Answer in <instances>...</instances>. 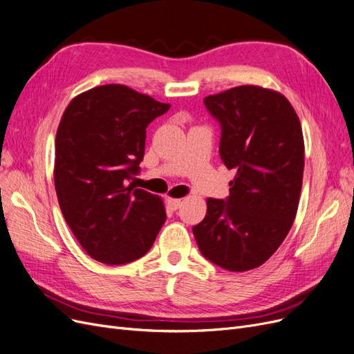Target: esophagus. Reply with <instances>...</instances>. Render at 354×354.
<instances>
[{
  "mask_svg": "<svg viewBox=\"0 0 354 354\" xmlns=\"http://www.w3.org/2000/svg\"><path fill=\"white\" fill-rule=\"evenodd\" d=\"M167 203H168L171 209H174V211H176V209H178V208L181 207V203H183V202H181V199L168 198V199H167Z\"/></svg>",
  "mask_w": 354,
  "mask_h": 354,
  "instance_id": "obj_1",
  "label": "esophagus"
}]
</instances>
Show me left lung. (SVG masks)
<instances>
[{
  "mask_svg": "<svg viewBox=\"0 0 354 354\" xmlns=\"http://www.w3.org/2000/svg\"><path fill=\"white\" fill-rule=\"evenodd\" d=\"M220 124V158L236 171L226 199H207L194 226L201 254L230 272L266 263L291 229L304 171V140L281 93L241 85L203 99Z\"/></svg>",
  "mask_w": 354,
  "mask_h": 354,
  "instance_id": "obj_1",
  "label": "left lung"
}]
</instances>
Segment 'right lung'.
Returning <instances> with one entry per match:
<instances>
[{
	"label": "right lung",
	"instance_id": "obj_1",
	"mask_svg": "<svg viewBox=\"0 0 354 354\" xmlns=\"http://www.w3.org/2000/svg\"><path fill=\"white\" fill-rule=\"evenodd\" d=\"M171 104L120 84L75 97L56 134L55 186L63 217L91 259L118 266L143 257L167 214L159 196L137 189L146 128Z\"/></svg>",
	"mask_w": 354,
	"mask_h": 354
}]
</instances>
